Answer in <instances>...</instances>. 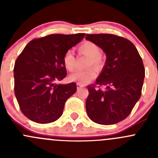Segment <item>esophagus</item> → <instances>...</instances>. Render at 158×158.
Masks as SVG:
<instances>
[{"instance_id":"34e87169","label":"esophagus","mask_w":158,"mask_h":158,"mask_svg":"<svg viewBox=\"0 0 158 158\" xmlns=\"http://www.w3.org/2000/svg\"><path fill=\"white\" fill-rule=\"evenodd\" d=\"M76 87H77V90H79V89H82L83 86H82V85H80V84L77 83V84H76Z\"/></svg>"}]
</instances>
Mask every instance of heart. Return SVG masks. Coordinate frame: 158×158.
Segmentation results:
<instances>
[{
	"label": "heart",
	"mask_w": 158,
	"mask_h": 158,
	"mask_svg": "<svg viewBox=\"0 0 158 158\" xmlns=\"http://www.w3.org/2000/svg\"><path fill=\"white\" fill-rule=\"evenodd\" d=\"M79 53L85 56L89 60L88 67L94 66L95 68H100L103 64V60L100 54V49L98 46L90 41H85L78 47ZM63 63L64 67L68 71L72 72L75 69L76 59L71 51H67L63 57ZM96 76V71L93 68L86 70L76 71L73 74L70 75L69 79L71 82H76L80 85H85Z\"/></svg>",
	"instance_id": "1"
}]
</instances>
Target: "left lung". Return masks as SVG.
Here are the masks:
<instances>
[{"label": "left lung", "mask_w": 158, "mask_h": 158, "mask_svg": "<svg viewBox=\"0 0 158 158\" xmlns=\"http://www.w3.org/2000/svg\"><path fill=\"white\" fill-rule=\"evenodd\" d=\"M106 54V65L95 85H88L86 112L92 122L109 125L130 114L141 95L145 71L138 49L126 38L109 33L86 34ZM106 85L105 91L95 85Z\"/></svg>", "instance_id": "obj_1"}]
</instances>
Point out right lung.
I'll return each instance as SVG.
<instances>
[{
	"label": "right lung",
	"instance_id": "add662e5",
	"mask_svg": "<svg viewBox=\"0 0 158 158\" xmlns=\"http://www.w3.org/2000/svg\"><path fill=\"white\" fill-rule=\"evenodd\" d=\"M85 35L51 34L34 39L17 57L14 93L20 110L30 120L47 124L62 115L66 100L77 89L75 82L56 83L67 74L63 57Z\"/></svg>",
	"mask_w": 158,
	"mask_h": 158
}]
</instances>
